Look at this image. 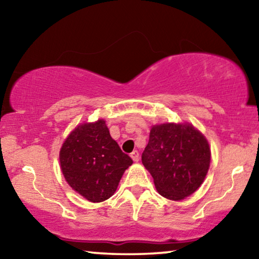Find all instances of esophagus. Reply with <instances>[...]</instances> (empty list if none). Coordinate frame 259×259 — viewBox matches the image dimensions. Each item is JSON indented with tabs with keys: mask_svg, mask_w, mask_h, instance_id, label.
Returning <instances> with one entry per match:
<instances>
[{
	"mask_svg": "<svg viewBox=\"0 0 259 259\" xmlns=\"http://www.w3.org/2000/svg\"><path fill=\"white\" fill-rule=\"evenodd\" d=\"M130 156H131V159H133L135 162H138L139 161V153H138V151H134L130 154Z\"/></svg>",
	"mask_w": 259,
	"mask_h": 259,
	"instance_id": "34e87169",
	"label": "esophagus"
}]
</instances>
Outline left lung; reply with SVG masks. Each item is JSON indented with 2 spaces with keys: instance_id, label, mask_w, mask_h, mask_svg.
Masks as SVG:
<instances>
[{
  "instance_id": "1",
  "label": "left lung",
  "mask_w": 259,
  "mask_h": 259,
  "mask_svg": "<svg viewBox=\"0 0 259 259\" xmlns=\"http://www.w3.org/2000/svg\"><path fill=\"white\" fill-rule=\"evenodd\" d=\"M204 136L190 123L153 125L142 162L162 196L181 201L203 183L210 165Z\"/></svg>"
}]
</instances>
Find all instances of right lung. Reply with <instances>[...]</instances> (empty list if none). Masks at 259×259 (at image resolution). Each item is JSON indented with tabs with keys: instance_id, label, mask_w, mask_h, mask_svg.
Here are the masks:
<instances>
[{
	"instance_id": "obj_1",
	"label": "right lung",
	"mask_w": 259,
	"mask_h": 259,
	"mask_svg": "<svg viewBox=\"0 0 259 259\" xmlns=\"http://www.w3.org/2000/svg\"><path fill=\"white\" fill-rule=\"evenodd\" d=\"M59 161L68 185L90 202L111 198L133 164L103 119L77 125L61 146Z\"/></svg>"
}]
</instances>
